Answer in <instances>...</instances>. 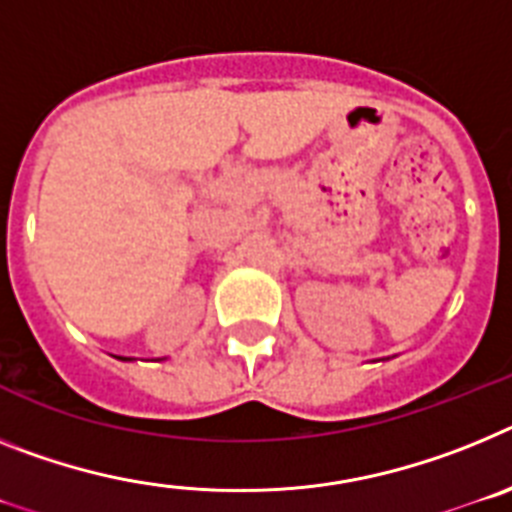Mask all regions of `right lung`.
Instances as JSON below:
<instances>
[{"label": "right lung", "instance_id": "1", "mask_svg": "<svg viewBox=\"0 0 512 512\" xmlns=\"http://www.w3.org/2000/svg\"><path fill=\"white\" fill-rule=\"evenodd\" d=\"M121 361H128V358H121Z\"/></svg>", "mask_w": 512, "mask_h": 512}]
</instances>
